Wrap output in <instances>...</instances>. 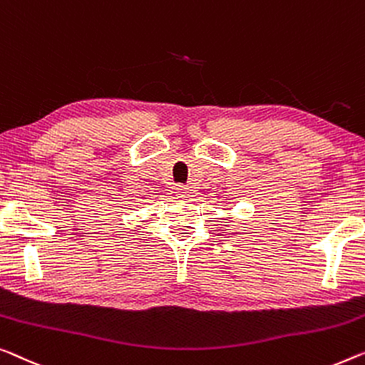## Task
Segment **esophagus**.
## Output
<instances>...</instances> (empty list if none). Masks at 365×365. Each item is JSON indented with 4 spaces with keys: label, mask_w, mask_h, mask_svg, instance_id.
Here are the masks:
<instances>
[{
    "label": "esophagus",
    "mask_w": 365,
    "mask_h": 365,
    "mask_svg": "<svg viewBox=\"0 0 365 365\" xmlns=\"http://www.w3.org/2000/svg\"><path fill=\"white\" fill-rule=\"evenodd\" d=\"M188 188L187 187H183V185H180V187H178L177 188V195H178V197H180V198H188Z\"/></svg>",
    "instance_id": "esophagus-1"
}]
</instances>
